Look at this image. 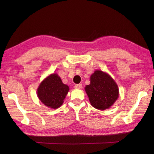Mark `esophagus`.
I'll return each mask as SVG.
<instances>
[{"mask_svg": "<svg viewBox=\"0 0 154 154\" xmlns=\"http://www.w3.org/2000/svg\"><path fill=\"white\" fill-rule=\"evenodd\" d=\"M74 87H75V88H77V89H80V88H82V84H76V85H75V86H74Z\"/></svg>", "mask_w": 154, "mask_h": 154, "instance_id": "1", "label": "esophagus"}]
</instances>
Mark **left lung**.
Wrapping results in <instances>:
<instances>
[{"label": "left lung", "mask_w": 154, "mask_h": 154, "mask_svg": "<svg viewBox=\"0 0 154 154\" xmlns=\"http://www.w3.org/2000/svg\"><path fill=\"white\" fill-rule=\"evenodd\" d=\"M91 83L85 87L91 105L95 109H109L119 95L117 83L108 73L96 70L91 76Z\"/></svg>", "instance_id": "left-lung-1"}]
</instances>
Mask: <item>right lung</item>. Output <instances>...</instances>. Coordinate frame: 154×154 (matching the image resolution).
Here are the masks:
<instances>
[{
  "label": "right lung",
  "mask_w": 154,
  "mask_h": 154,
  "mask_svg": "<svg viewBox=\"0 0 154 154\" xmlns=\"http://www.w3.org/2000/svg\"><path fill=\"white\" fill-rule=\"evenodd\" d=\"M69 91V86L63 83L58 74L53 73L40 83L37 96L45 106L57 109L62 105Z\"/></svg>",
  "instance_id": "1"
}]
</instances>
